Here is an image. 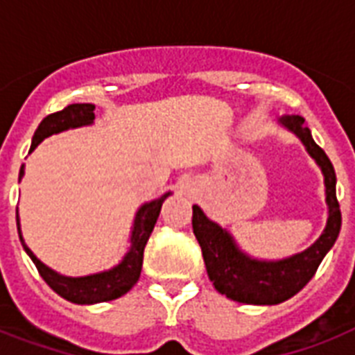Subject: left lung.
I'll use <instances>...</instances> for the list:
<instances>
[{"mask_svg":"<svg viewBox=\"0 0 355 355\" xmlns=\"http://www.w3.org/2000/svg\"><path fill=\"white\" fill-rule=\"evenodd\" d=\"M282 123L302 139L308 153L324 173L326 202L330 216L322 236L300 254L282 261H256L236 247L219 225L211 223L199 206H193V234L202 250L206 270L221 295L243 304H280L297 295L315 276L326 252L334 247L341 230V208L336 195V171L326 153L315 144L302 116H284Z\"/></svg>","mask_w":355,"mask_h":355,"instance_id":"8db88e82","label":"left lung"}]
</instances>
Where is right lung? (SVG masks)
I'll return each mask as SVG.
<instances>
[{
	"label": "right lung",
	"mask_w": 355,
	"mask_h": 355,
	"mask_svg": "<svg viewBox=\"0 0 355 355\" xmlns=\"http://www.w3.org/2000/svg\"><path fill=\"white\" fill-rule=\"evenodd\" d=\"M94 112H96V107L90 105V103H80V105L77 103V105H68L60 112L49 114L47 118L42 119V123L35 130L31 150L35 149L42 139L51 136V134L62 132L66 128L80 127V125H90L96 119V114ZM21 175H24V166L19 169V178H21ZM167 195L169 193L162 195L160 199L147 202V205L139 208L138 214H136V221H134L132 237H130V243H132L130 250H128L127 256L123 258V261L118 267H114L112 270H107V272L83 276V278H68V276L57 275L55 270H51L49 267L42 263L40 259L36 258L35 254L27 248V245L21 239L18 214H16L19 241L24 245L25 252L29 254V258L33 259V263L36 265V269H38L42 278L46 280L47 286L51 287L57 295H60V297L73 304L108 302V300L123 297L138 282L139 272H141V263H144V248L147 241H149V236L153 232V228H155L156 219L160 216L162 202L166 200Z\"/></svg>",
	"instance_id": "obj_1"
}]
</instances>
